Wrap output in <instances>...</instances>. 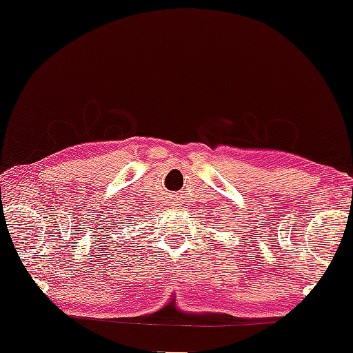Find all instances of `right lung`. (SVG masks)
<instances>
[{"instance_id": "obj_1", "label": "right lung", "mask_w": 353, "mask_h": 353, "mask_svg": "<svg viewBox=\"0 0 353 353\" xmlns=\"http://www.w3.org/2000/svg\"><path fill=\"white\" fill-rule=\"evenodd\" d=\"M122 225H123V221H122Z\"/></svg>"}]
</instances>
